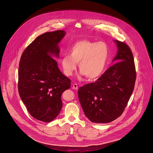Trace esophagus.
Returning a JSON list of instances; mask_svg holds the SVG:
<instances>
[{
    "instance_id": "34e87169",
    "label": "esophagus",
    "mask_w": 153,
    "mask_h": 153,
    "mask_svg": "<svg viewBox=\"0 0 153 153\" xmlns=\"http://www.w3.org/2000/svg\"><path fill=\"white\" fill-rule=\"evenodd\" d=\"M72 88H73V89H74L75 90H77L78 89V85L76 84H73Z\"/></svg>"
}]
</instances>
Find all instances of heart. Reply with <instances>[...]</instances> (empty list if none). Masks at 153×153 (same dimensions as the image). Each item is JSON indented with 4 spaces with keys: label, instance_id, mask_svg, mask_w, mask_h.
Here are the masks:
<instances>
[{
    "label": "heart",
    "instance_id": "b5f03b06",
    "mask_svg": "<svg viewBox=\"0 0 153 153\" xmlns=\"http://www.w3.org/2000/svg\"><path fill=\"white\" fill-rule=\"evenodd\" d=\"M107 45L103 42L81 40L76 42L70 50V55L61 59V65L66 76H72L77 64L81 75L89 79L100 77L104 72L109 58Z\"/></svg>",
    "mask_w": 153,
    "mask_h": 153
}]
</instances>
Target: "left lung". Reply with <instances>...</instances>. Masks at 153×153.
Listing matches in <instances>:
<instances>
[{"label":"left lung","instance_id":"8db88e82","mask_svg":"<svg viewBox=\"0 0 153 153\" xmlns=\"http://www.w3.org/2000/svg\"><path fill=\"white\" fill-rule=\"evenodd\" d=\"M118 51L117 62L98 80L78 89V98L85 116L94 123H108L123 112L133 92L136 79L134 61L127 44L114 40Z\"/></svg>","mask_w":153,"mask_h":153}]
</instances>
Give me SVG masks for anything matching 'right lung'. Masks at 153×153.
<instances>
[{"label": "right lung", "instance_id": "right-lung-1", "mask_svg": "<svg viewBox=\"0 0 153 153\" xmlns=\"http://www.w3.org/2000/svg\"><path fill=\"white\" fill-rule=\"evenodd\" d=\"M65 35L62 30L45 33L25 49L21 58L19 95L29 114L43 122H51L58 115L62 94L71 87V80L51 57H59L58 44Z\"/></svg>", "mask_w": 153, "mask_h": 153}]
</instances>
